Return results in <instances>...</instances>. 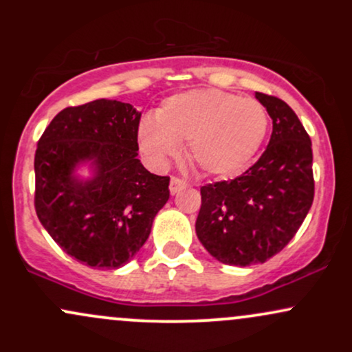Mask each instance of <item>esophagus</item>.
Masks as SVG:
<instances>
[{"instance_id":"obj_1","label":"esophagus","mask_w":352,"mask_h":352,"mask_svg":"<svg viewBox=\"0 0 352 352\" xmlns=\"http://www.w3.org/2000/svg\"><path fill=\"white\" fill-rule=\"evenodd\" d=\"M185 180H182V179H179V177H172L170 179V193L172 195H175V193H179L182 188L185 187Z\"/></svg>"}]
</instances>
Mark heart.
<instances>
[{"mask_svg":"<svg viewBox=\"0 0 352 352\" xmlns=\"http://www.w3.org/2000/svg\"><path fill=\"white\" fill-rule=\"evenodd\" d=\"M261 102L220 89H193L165 99L155 119L137 129L140 151L155 165L167 164L187 142L188 160L207 175H233L253 160L268 132Z\"/></svg>","mask_w":352,"mask_h":352,"instance_id":"heart-1","label":"heart"}]
</instances>
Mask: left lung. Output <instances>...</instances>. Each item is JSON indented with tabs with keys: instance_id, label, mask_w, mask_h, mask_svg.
Instances as JSON below:
<instances>
[{
	"instance_id": "left-lung-1",
	"label": "left lung",
	"mask_w": 352,
	"mask_h": 352,
	"mask_svg": "<svg viewBox=\"0 0 352 352\" xmlns=\"http://www.w3.org/2000/svg\"><path fill=\"white\" fill-rule=\"evenodd\" d=\"M273 132L258 162L233 180L200 188L195 232L225 265L265 263L296 235L314 199L311 139L285 100L256 92Z\"/></svg>"
}]
</instances>
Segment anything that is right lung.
<instances>
[{"mask_svg": "<svg viewBox=\"0 0 352 352\" xmlns=\"http://www.w3.org/2000/svg\"><path fill=\"white\" fill-rule=\"evenodd\" d=\"M134 106L98 99L60 111L38 142L34 207L52 240L92 268L135 256L170 197L168 177L140 164ZM87 166L89 177L79 168Z\"/></svg>", "mask_w": 352, "mask_h": 352, "instance_id": "obj_1", "label": "right lung"}]
</instances>
